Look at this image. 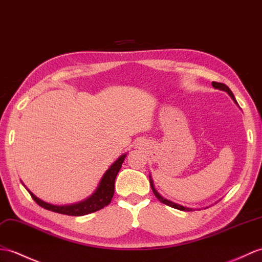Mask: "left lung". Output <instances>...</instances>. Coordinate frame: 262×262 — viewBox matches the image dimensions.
<instances>
[{
    "label": "left lung",
    "instance_id": "left-lung-1",
    "mask_svg": "<svg viewBox=\"0 0 262 262\" xmlns=\"http://www.w3.org/2000/svg\"><path fill=\"white\" fill-rule=\"evenodd\" d=\"M212 86H213V87H214V88H216V89H220V90L227 91V93L231 96V98H232V99L234 100V102H235V103H238V102H236L235 98H234V96H233V94H232V91L230 90V88L227 86V84L221 83V82H215V81H213V82H212ZM149 183H150V186H151V190H153V192H154V194H155V196H156L157 199H159L160 202H162V203H164V204H166V205H168V206H171V208L181 210V211H192V209H190V208H186V206L180 205V204H176V203H174V202H171V201H168V200H166V199L162 198V196L160 195V194L156 192L155 188H154L153 181H151V179L149 180Z\"/></svg>",
    "mask_w": 262,
    "mask_h": 262
}]
</instances>
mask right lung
I'll return each instance as SVG.
<instances>
[{
    "label": "right lung",
    "mask_w": 262,
    "mask_h": 262,
    "mask_svg": "<svg viewBox=\"0 0 262 262\" xmlns=\"http://www.w3.org/2000/svg\"><path fill=\"white\" fill-rule=\"evenodd\" d=\"M126 156L127 154L121 155L119 159L107 169V172L103 174L99 183V186L97 187L96 192L90 198L82 201L80 203L63 205V206L53 205V204L43 202L42 200L33 195L31 192L29 193L30 195L32 196V199L35 201V203H38L41 208H45L46 210H49V211L57 212V213H60V214L72 215V216H80V215L93 213V212L103 209L105 206H107L112 202V199L114 196V192H115V179H116V176L121 167V164H123V162L125 161Z\"/></svg>",
    "instance_id": "add662e5"
}]
</instances>
